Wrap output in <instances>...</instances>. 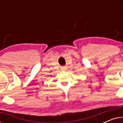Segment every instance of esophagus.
I'll use <instances>...</instances> for the list:
<instances>
[{
	"instance_id": "1",
	"label": "esophagus",
	"mask_w": 123,
	"mask_h": 123,
	"mask_svg": "<svg viewBox=\"0 0 123 123\" xmlns=\"http://www.w3.org/2000/svg\"><path fill=\"white\" fill-rule=\"evenodd\" d=\"M67 69V67H63L62 68V70H64V71H65V70H66Z\"/></svg>"
}]
</instances>
